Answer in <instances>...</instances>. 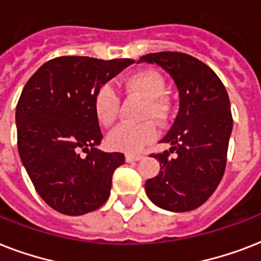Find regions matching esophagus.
<instances>
[{"instance_id": "obj_1", "label": "esophagus", "mask_w": 261, "mask_h": 261, "mask_svg": "<svg viewBox=\"0 0 261 261\" xmlns=\"http://www.w3.org/2000/svg\"><path fill=\"white\" fill-rule=\"evenodd\" d=\"M143 159L142 154H126V161L127 163H133V161H139Z\"/></svg>"}]
</instances>
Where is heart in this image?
<instances>
[{
    "label": "heart",
    "instance_id": "heart-1",
    "mask_svg": "<svg viewBox=\"0 0 261 261\" xmlns=\"http://www.w3.org/2000/svg\"><path fill=\"white\" fill-rule=\"evenodd\" d=\"M124 89L131 94L139 96L145 100L142 119L164 122L168 116L169 106L164 98L165 94V80L159 71L145 69L135 71L123 83ZM94 114L102 126H111L116 120L119 112V94L111 84H104L98 88L93 100ZM155 138L154 127L150 123L139 126L120 124L111 131L108 143L115 150L124 153H138L143 147L151 143Z\"/></svg>",
    "mask_w": 261,
    "mask_h": 261
}]
</instances>
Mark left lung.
Listing matches in <instances>:
<instances>
[{"instance_id": "obj_1", "label": "left lung", "mask_w": 261, "mask_h": 261, "mask_svg": "<svg viewBox=\"0 0 261 261\" xmlns=\"http://www.w3.org/2000/svg\"><path fill=\"white\" fill-rule=\"evenodd\" d=\"M155 63L178 90L177 116L161 139L171 149L153 154L160 172L145 184L147 198L164 210L184 213L202 206L222 180L233 119L222 81L199 59L163 51L141 57Z\"/></svg>"}]
</instances>
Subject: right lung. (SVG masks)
<instances>
[{"label":"right lung","instance_id":"right-lung-1","mask_svg":"<svg viewBox=\"0 0 261 261\" xmlns=\"http://www.w3.org/2000/svg\"><path fill=\"white\" fill-rule=\"evenodd\" d=\"M133 59L59 57L28 80L16 107L17 147L35 190L58 213L83 215L107 202L122 153H106L94 94ZM87 153L85 158L79 151Z\"/></svg>","mask_w":261,"mask_h":261}]
</instances>
